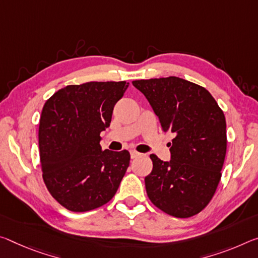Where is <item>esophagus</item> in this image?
<instances>
[{"label": "esophagus", "mask_w": 258, "mask_h": 258, "mask_svg": "<svg viewBox=\"0 0 258 258\" xmlns=\"http://www.w3.org/2000/svg\"><path fill=\"white\" fill-rule=\"evenodd\" d=\"M131 158H137V157H139V156H140V153H138V151H136V150H131Z\"/></svg>", "instance_id": "1"}]
</instances>
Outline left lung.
Returning <instances> with one entry per match:
<instances>
[{
	"instance_id": "1",
	"label": "left lung",
	"mask_w": 258,
	"mask_h": 258,
	"mask_svg": "<svg viewBox=\"0 0 258 258\" xmlns=\"http://www.w3.org/2000/svg\"><path fill=\"white\" fill-rule=\"evenodd\" d=\"M158 117L173 134L171 161L151 154L153 171L145 178L150 201L178 218L191 217L208 206L217 188L226 155V121L211 94L178 77L136 80Z\"/></svg>"
}]
</instances>
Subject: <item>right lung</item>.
<instances>
[{
  "label": "right lung",
  "mask_w": 258,
  "mask_h": 258,
  "mask_svg": "<svg viewBox=\"0 0 258 258\" xmlns=\"http://www.w3.org/2000/svg\"><path fill=\"white\" fill-rule=\"evenodd\" d=\"M126 81H91L56 92L42 109L40 161L49 193L68 210L84 212L108 203L130 165L127 150H102L101 132L111 122Z\"/></svg>",
  "instance_id": "right-lung-1"
}]
</instances>
